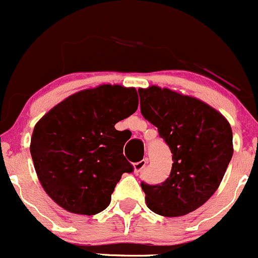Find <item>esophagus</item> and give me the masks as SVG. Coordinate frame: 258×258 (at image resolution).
I'll return each instance as SVG.
<instances>
[{"label": "esophagus", "instance_id": "1", "mask_svg": "<svg viewBox=\"0 0 258 258\" xmlns=\"http://www.w3.org/2000/svg\"><path fill=\"white\" fill-rule=\"evenodd\" d=\"M147 163H148L147 159H143L140 160V162L134 163V164H133V167H134V173H137L138 174V173L142 172V170L145 168V165H147Z\"/></svg>", "mask_w": 258, "mask_h": 258}]
</instances>
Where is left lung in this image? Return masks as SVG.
I'll return each mask as SVG.
<instances>
[{"instance_id":"obj_1","label":"left lung","mask_w":258,"mask_h":258,"mask_svg":"<svg viewBox=\"0 0 258 258\" xmlns=\"http://www.w3.org/2000/svg\"><path fill=\"white\" fill-rule=\"evenodd\" d=\"M140 111L172 152V170L160 184L142 182L150 211L184 216L219 187L233 154L232 129L221 113L196 98L150 86L138 90Z\"/></svg>"}]
</instances>
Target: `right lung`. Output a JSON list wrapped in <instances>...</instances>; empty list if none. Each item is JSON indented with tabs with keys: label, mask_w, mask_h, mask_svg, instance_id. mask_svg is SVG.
I'll return each instance as SVG.
<instances>
[{
	"label": "right lung",
	"mask_w": 258,
	"mask_h": 258,
	"mask_svg": "<svg viewBox=\"0 0 258 258\" xmlns=\"http://www.w3.org/2000/svg\"><path fill=\"white\" fill-rule=\"evenodd\" d=\"M138 109L134 88L100 85L69 96L35 125L31 152L45 192L60 207L93 216L105 210L123 173H132L115 124Z\"/></svg>",
	"instance_id": "1"
}]
</instances>
